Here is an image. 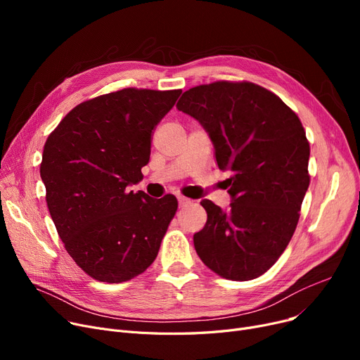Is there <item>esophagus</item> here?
Returning <instances> with one entry per match:
<instances>
[{
  "label": "esophagus",
  "instance_id": "obj_1",
  "mask_svg": "<svg viewBox=\"0 0 360 360\" xmlns=\"http://www.w3.org/2000/svg\"><path fill=\"white\" fill-rule=\"evenodd\" d=\"M178 201H179V207H184V205H186V204H190V202H191V200H190V198L182 197V195H179V197H178Z\"/></svg>",
  "mask_w": 360,
  "mask_h": 360
}]
</instances>
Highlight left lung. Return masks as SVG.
<instances>
[{
	"label": "left lung",
	"instance_id": "obj_1",
	"mask_svg": "<svg viewBox=\"0 0 360 360\" xmlns=\"http://www.w3.org/2000/svg\"><path fill=\"white\" fill-rule=\"evenodd\" d=\"M176 108L209 132L217 166L231 170L223 212L202 200L207 221L194 247L207 267L235 281L259 277L289 245L309 186V143L296 113L250 82H214L184 91Z\"/></svg>",
	"mask_w": 360,
	"mask_h": 360
}]
</instances>
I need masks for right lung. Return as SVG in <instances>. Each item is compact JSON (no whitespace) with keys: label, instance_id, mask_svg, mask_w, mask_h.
Listing matches in <instances>:
<instances>
[{"label":"right lung","instance_id":"add662e5","mask_svg":"<svg viewBox=\"0 0 360 360\" xmlns=\"http://www.w3.org/2000/svg\"><path fill=\"white\" fill-rule=\"evenodd\" d=\"M182 90L128 87L71 109L46 140L41 178L64 247L90 277L122 283L158 257L175 195L128 191L143 179L153 129Z\"/></svg>","mask_w":360,"mask_h":360}]
</instances>
